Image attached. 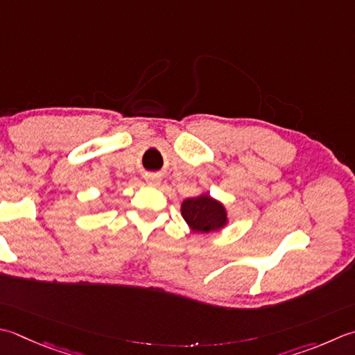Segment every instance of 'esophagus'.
<instances>
[{
	"mask_svg": "<svg viewBox=\"0 0 355 355\" xmlns=\"http://www.w3.org/2000/svg\"><path fill=\"white\" fill-rule=\"evenodd\" d=\"M146 182H148V183L152 184V186H157V184L159 183V177H157V175H149L148 178H146Z\"/></svg>",
	"mask_w": 355,
	"mask_h": 355,
	"instance_id": "1",
	"label": "esophagus"
}]
</instances>
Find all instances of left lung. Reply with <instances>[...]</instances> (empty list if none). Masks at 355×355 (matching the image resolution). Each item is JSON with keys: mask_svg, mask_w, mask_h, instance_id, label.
Returning a JSON list of instances; mask_svg holds the SVG:
<instances>
[{"mask_svg": "<svg viewBox=\"0 0 355 355\" xmlns=\"http://www.w3.org/2000/svg\"><path fill=\"white\" fill-rule=\"evenodd\" d=\"M182 215L193 232H211L226 225L223 205L209 196L187 198L182 205Z\"/></svg>", "mask_w": 355, "mask_h": 355, "instance_id": "8db88e82", "label": "left lung"}]
</instances>
